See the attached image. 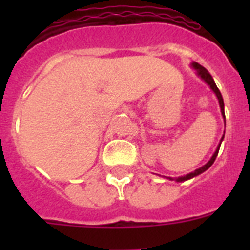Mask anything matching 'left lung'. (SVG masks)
I'll list each match as a JSON object with an SVG mask.
<instances>
[{
  "mask_svg": "<svg viewBox=\"0 0 250 250\" xmlns=\"http://www.w3.org/2000/svg\"><path fill=\"white\" fill-rule=\"evenodd\" d=\"M191 66H193V68H194V70H195V71H196V74H198V76L202 77L203 80H204L205 83H208V85L210 86V89L213 90L214 94L216 95V98H218V100H219L220 111H222L223 118L225 119V115H224V101H223L222 94H220L219 89H218V87H216V85H215V83H214V80H213V77H211V75L209 74V72H208L207 68L203 67V66H202V65H199V63H198V62H193V63H191ZM223 139H224V135H223L222 140H220V144H222ZM220 144L218 145V147H216L215 152H214V154H213V156H211L210 160L208 161V163H207V164H205V165H203L202 167H199V169L194 170L193 173H189V174H187V175H184V176H179V178H169V176H167V179H170V180H176V182H185V180H189V179L194 178V176H196V175H199V174L204 173L205 170L209 169V167H210L211 165H213L214 161H215L216 155H218V152H219Z\"/></svg>",
  "mask_w": 250,
  "mask_h": 250,
  "instance_id": "left-lung-1",
  "label": "left lung"
}]
</instances>
